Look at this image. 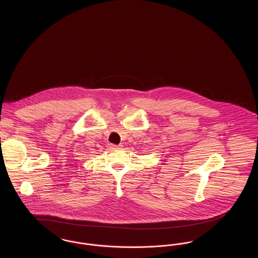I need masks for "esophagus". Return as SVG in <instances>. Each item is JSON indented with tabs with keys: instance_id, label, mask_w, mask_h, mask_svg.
<instances>
[{
	"instance_id": "esophagus-1",
	"label": "esophagus",
	"mask_w": 258,
	"mask_h": 258,
	"mask_svg": "<svg viewBox=\"0 0 258 258\" xmlns=\"http://www.w3.org/2000/svg\"><path fill=\"white\" fill-rule=\"evenodd\" d=\"M109 147H110V149H113V150H114V149H119L120 146H118V145H114V144H110V145H109Z\"/></svg>"
}]
</instances>
